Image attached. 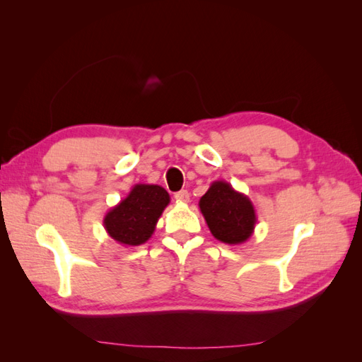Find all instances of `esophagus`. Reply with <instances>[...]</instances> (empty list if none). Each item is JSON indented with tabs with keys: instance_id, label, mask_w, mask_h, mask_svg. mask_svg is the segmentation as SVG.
I'll return each instance as SVG.
<instances>
[{
	"instance_id": "obj_1",
	"label": "esophagus",
	"mask_w": 362,
	"mask_h": 362,
	"mask_svg": "<svg viewBox=\"0 0 362 362\" xmlns=\"http://www.w3.org/2000/svg\"><path fill=\"white\" fill-rule=\"evenodd\" d=\"M175 199L180 201V202H189L190 194H189L187 190H181L178 193H175Z\"/></svg>"
}]
</instances>
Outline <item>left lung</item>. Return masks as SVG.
Wrapping results in <instances>:
<instances>
[{
  "mask_svg": "<svg viewBox=\"0 0 362 362\" xmlns=\"http://www.w3.org/2000/svg\"><path fill=\"white\" fill-rule=\"evenodd\" d=\"M199 208L218 242L242 245L254 234L257 223L254 204L226 181H214L199 199Z\"/></svg>",
  "mask_w": 362,
  "mask_h": 362,
  "instance_id": "1",
  "label": "left lung"
}]
</instances>
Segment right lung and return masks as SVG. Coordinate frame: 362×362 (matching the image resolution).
I'll list each match as a JSON object with an SVG mask.
<instances>
[{
  "instance_id": "1",
  "label": "right lung",
  "mask_w": 362,
  "mask_h": 362,
  "mask_svg": "<svg viewBox=\"0 0 362 362\" xmlns=\"http://www.w3.org/2000/svg\"><path fill=\"white\" fill-rule=\"evenodd\" d=\"M169 193L157 184H136L127 198L115 205L104 217V228L115 242L124 246H140L154 234Z\"/></svg>"
}]
</instances>
